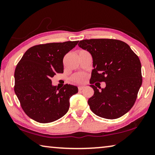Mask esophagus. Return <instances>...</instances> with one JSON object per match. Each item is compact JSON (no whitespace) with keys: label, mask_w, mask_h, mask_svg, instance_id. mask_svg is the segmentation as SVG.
<instances>
[{"label":"esophagus","mask_w":155,"mask_h":155,"mask_svg":"<svg viewBox=\"0 0 155 155\" xmlns=\"http://www.w3.org/2000/svg\"><path fill=\"white\" fill-rule=\"evenodd\" d=\"M84 88H85V87H84V86H79V87H78V91H81V90H83Z\"/></svg>","instance_id":"obj_1"}]
</instances>
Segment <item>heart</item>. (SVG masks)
Listing matches in <instances>:
<instances>
[{
	"label": "heart",
	"mask_w": 155,
	"mask_h": 155,
	"mask_svg": "<svg viewBox=\"0 0 155 155\" xmlns=\"http://www.w3.org/2000/svg\"><path fill=\"white\" fill-rule=\"evenodd\" d=\"M87 74L83 72H78L76 73L74 75H72L71 79L73 82H75L77 83H83L87 80Z\"/></svg>",
	"instance_id": "obj_1"
}]
</instances>
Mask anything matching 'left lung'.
<instances>
[{
    "instance_id": "8db88e82",
    "label": "left lung",
    "mask_w": 155,
    "mask_h": 155,
    "mask_svg": "<svg viewBox=\"0 0 155 155\" xmlns=\"http://www.w3.org/2000/svg\"><path fill=\"white\" fill-rule=\"evenodd\" d=\"M78 45L93 58L90 86L94 94L87 102L91 111L111 120L127 114L134 105L142 83L138 56L127 43L114 39L83 40ZM101 82H105L106 87L99 91L97 85Z\"/></svg>"
}]
</instances>
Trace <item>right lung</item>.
Returning a JSON list of instances; mask_svg holds the SVG:
<instances>
[{"label":"right lung","mask_w":155,"mask_h":155,"mask_svg":"<svg viewBox=\"0 0 155 155\" xmlns=\"http://www.w3.org/2000/svg\"><path fill=\"white\" fill-rule=\"evenodd\" d=\"M78 41L48 43L31 47L16 65L14 91L23 111L40 123L61 118L70 107V98L78 87L65 85L61 89L52 85L51 78L64 72L63 59Z\"/></svg>","instance_id":"add662e5"}]
</instances>
